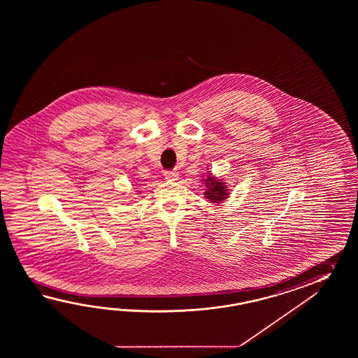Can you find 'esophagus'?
<instances>
[{"label":"esophagus","instance_id":"esophagus-1","mask_svg":"<svg viewBox=\"0 0 358 358\" xmlns=\"http://www.w3.org/2000/svg\"><path fill=\"white\" fill-rule=\"evenodd\" d=\"M165 178L168 179V180H171V182H174V180H178V178H179V174H178V171H165Z\"/></svg>","mask_w":358,"mask_h":358}]
</instances>
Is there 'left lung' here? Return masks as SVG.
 <instances>
[{
	"label": "left lung",
	"mask_w": 358,
	"mask_h": 358,
	"mask_svg": "<svg viewBox=\"0 0 358 358\" xmlns=\"http://www.w3.org/2000/svg\"><path fill=\"white\" fill-rule=\"evenodd\" d=\"M205 184L207 187L205 192L206 198L210 199L213 203H219L225 198H228V187H225L227 182H222L220 179H215L213 176H208L205 180Z\"/></svg>",
	"instance_id": "obj_1"
}]
</instances>
